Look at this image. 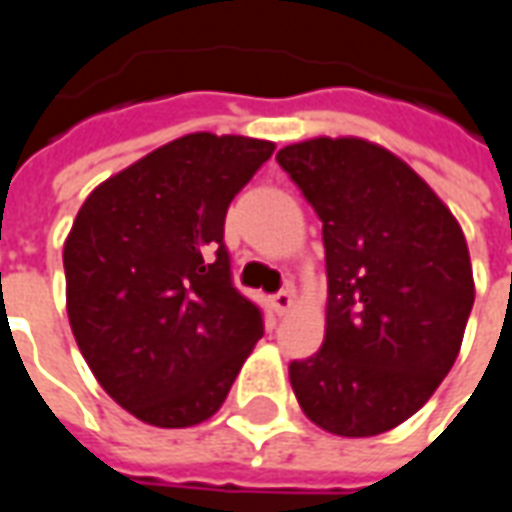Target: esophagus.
<instances>
[{"mask_svg": "<svg viewBox=\"0 0 512 512\" xmlns=\"http://www.w3.org/2000/svg\"><path fill=\"white\" fill-rule=\"evenodd\" d=\"M271 307H274V313H277V316H285V313L293 307V291L282 288V291L274 293V296H271Z\"/></svg>", "mask_w": 512, "mask_h": 512, "instance_id": "esophagus-1", "label": "esophagus"}]
</instances>
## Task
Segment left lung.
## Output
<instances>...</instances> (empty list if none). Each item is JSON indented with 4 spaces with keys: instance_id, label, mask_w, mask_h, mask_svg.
Listing matches in <instances>:
<instances>
[{
    "instance_id": "left-lung-1",
    "label": "left lung",
    "mask_w": 512,
    "mask_h": 512,
    "mask_svg": "<svg viewBox=\"0 0 512 512\" xmlns=\"http://www.w3.org/2000/svg\"><path fill=\"white\" fill-rule=\"evenodd\" d=\"M321 219L327 330L288 366L305 416L343 438L416 413L455 366L474 277L460 224L427 182L363 138H310L277 152Z\"/></svg>"
}]
</instances>
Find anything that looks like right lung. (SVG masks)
<instances>
[{
	"label": "right lung",
	"mask_w": 512,
	"mask_h": 512,
	"mask_svg": "<svg viewBox=\"0 0 512 512\" xmlns=\"http://www.w3.org/2000/svg\"><path fill=\"white\" fill-rule=\"evenodd\" d=\"M271 152L182 135L94 188L71 224V332L99 385L152 427L213 416L263 335L260 307L232 285L224 219Z\"/></svg>",
	"instance_id": "right-lung-1"
}]
</instances>
